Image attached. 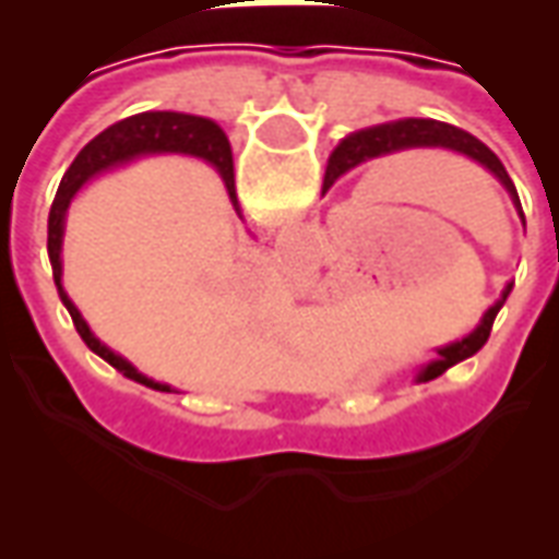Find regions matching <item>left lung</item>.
I'll return each mask as SVG.
<instances>
[{
    "instance_id": "obj_1",
    "label": "left lung",
    "mask_w": 559,
    "mask_h": 559,
    "mask_svg": "<svg viewBox=\"0 0 559 559\" xmlns=\"http://www.w3.org/2000/svg\"><path fill=\"white\" fill-rule=\"evenodd\" d=\"M416 146H443V148H452V152H461V155H467V158L473 160H479L481 167H488V170H491L493 176L506 185V191L512 194L515 206L521 209L515 182L509 179L503 160L497 158V155H493L491 148L485 146L481 140L467 134V131H461V128L455 126H445V122H433V119H401V122L368 128V131H359V134L344 138L341 140V146L332 152V158H329L323 191H329V188L335 185V179H341L344 173L353 170V167H356V164H362V160L377 158V155H389V152H401V148H416ZM521 218H524V212H521ZM509 293H512V284L503 290V299L488 308V314L481 317V323L476 326V332H469L464 341H455V344H449V347H443V350H437V359H433V362L419 374L421 383H428V380H433V377L445 374L452 365L464 362V359L476 356V353L485 347V341H488V335H491L493 317L500 314V308H503Z\"/></svg>"
}]
</instances>
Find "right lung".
<instances>
[{"label": "right lung", "instance_id": "right-lung-1", "mask_svg": "<svg viewBox=\"0 0 559 559\" xmlns=\"http://www.w3.org/2000/svg\"><path fill=\"white\" fill-rule=\"evenodd\" d=\"M143 152H188V155H197V158H206L209 164H215L218 173L227 182V191H230L233 203H236V194H233V152L230 140L221 131L215 122H209L203 116H185V114H140L131 116V119H122L119 126L107 128L104 134L92 140L90 146H83L74 164L68 167V173L59 182V191H56L53 209H50V221H47V254H50V266H53L56 287H59V296L66 302L68 314L74 320V329L80 332V338L86 341V347L92 353H98L104 362H110L116 371H122L128 380L134 383H143L148 389H160L167 392V386H160L155 380L138 374L134 365H128L122 356H116L104 347L102 341L95 338L90 332V326L83 323L80 311L71 305V299L62 290V260H59V251H62V221H66V209L71 203V197L78 194L80 185L90 182L95 173L107 170V167H116L122 160H131L134 155H143Z\"/></svg>", "mask_w": 559, "mask_h": 559}]
</instances>
